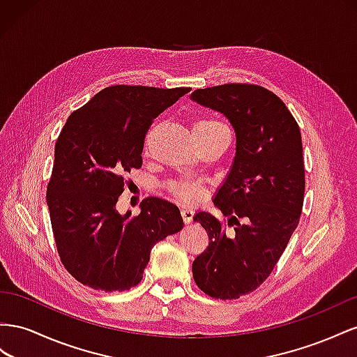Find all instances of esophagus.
I'll use <instances>...</instances> for the list:
<instances>
[{
	"label": "esophagus",
	"mask_w": 357,
	"mask_h": 357,
	"mask_svg": "<svg viewBox=\"0 0 357 357\" xmlns=\"http://www.w3.org/2000/svg\"><path fill=\"white\" fill-rule=\"evenodd\" d=\"M181 215H182V220H184L185 224H190L192 221V215H195V211H192L191 208H182Z\"/></svg>",
	"instance_id": "1"
}]
</instances>
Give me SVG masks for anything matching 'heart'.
Masks as SVG:
<instances>
[{
	"mask_svg": "<svg viewBox=\"0 0 357 357\" xmlns=\"http://www.w3.org/2000/svg\"><path fill=\"white\" fill-rule=\"evenodd\" d=\"M222 126L220 124L218 121L215 119H209V118H203V119H197L192 126V130H199V128H212V127H218ZM170 192L175 197H178L179 200L184 202H196L199 200L202 190L199 185L190 184V182H172L169 185Z\"/></svg>",
	"mask_w": 357,
	"mask_h": 357,
	"instance_id": "obj_1",
	"label": "heart"
}]
</instances>
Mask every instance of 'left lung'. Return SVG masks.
Listing matches in <instances>:
<instances>
[{
	"label": "left lung",
	"instance_id": "8db88e82",
	"mask_svg": "<svg viewBox=\"0 0 357 357\" xmlns=\"http://www.w3.org/2000/svg\"><path fill=\"white\" fill-rule=\"evenodd\" d=\"M190 98L222 114L236 135L235 158L213 197L235 231L226 235L209 212L196 213L209 247L192 261V278L211 298L238 299L269 277L298 227L305 192L301 130L281 98L259 85L196 89Z\"/></svg>",
	"mask_w": 357,
	"mask_h": 357
}]
</instances>
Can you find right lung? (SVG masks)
Instances as JSON below:
<instances>
[{
	"instance_id": "1",
	"label": "right lung",
	"mask_w": 357,
	"mask_h": 357,
	"mask_svg": "<svg viewBox=\"0 0 357 357\" xmlns=\"http://www.w3.org/2000/svg\"><path fill=\"white\" fill-rule=\"evenodd\" d=\"M190 91L115 85L68 116L46 202L61 261L79 282L130 290L144 277L152 247L184 227L178 206L160 197L142 202L137 217L122 215L116 203L126 173L142 167L152 119Z\"/></svg>"
}]
</instances>
